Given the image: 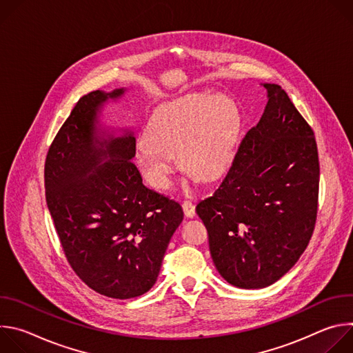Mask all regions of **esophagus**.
<instances>
[{
  "mask_svg": "<svg viewBox=\"0 0 353 353\" xmlns=\"http://www.w3.org/2000/svg\"><path fill=\"white\" fill-rule=\"evenodd\" d=\"M183 211H184V215L187 218H194L195 216V205L191 203V201H183Z\"/></svg>",
  "mask_w": 353,
  "mask_h": 353,
  "instance_id": "obj_1",
  "label": "esophagus"
}]
</instances>
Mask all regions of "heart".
<instances>
[{
    "mask_svg": "<svg viewBox=\"0 0 353 353\" xmlns=\"http://www.w3.org/2000/svg\"><path fill=\"white\" fill-rule=\"evenodd\" d=\"M239 132V114L223 94H187L158 106L137 145L135 162L145 180L168 190L180 165L205 181L219 179L230 166Z\"/></svg>",
    "mask_w": 353,
    "mask_h": 353,
    "instance_id": "b5f03b06",
    "label": "heart"
}]
</instances>
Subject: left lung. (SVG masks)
I'll list each match as a JSON object with an SVG mask.
<instances>
[{"label": "left lung", "mask_w": 353, "mask_h": 353, "mask_svg": "<svg viewBox=\"0 0 353 353\" xmlns=\"http://www.w3.org/2000/svg\"><path fill=\"white\" fill-rule=\"evenodd\" d=\"M263 85L268 102L259 124L212 196L195 208L218 272L241 289L267 288L297 263L319 205L314 132L279 85Z\"/></svg>", "instance_id": "left-lung-1"}]
</instances>
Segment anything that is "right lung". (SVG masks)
<instances>
[{
    "mask_svg": "<svg viewBox=\"0 0 353 353\" xmlns=\"http://www.w3.org/2000/svg\"><path fill=\"white\" fill-rule=\"evenodd\" d=\"M124 92L82 96L44 165L47 207L71 268L94 292L121 300L155 285L183 221L179 203L142 184L132 131L116 137L99 125L103 105Z\"/></svg>",
    "mask_w": 353,
    "mask_h": 353,
    "instance_id": "obj_1",
    "label": "right lung"
}]
</instances>
